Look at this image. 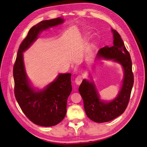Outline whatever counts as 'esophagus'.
Instances as JSON below:
<instances>
[{"label": "esophagus", "instance_id": "1", "mask_svg": "<svg viewBox=\"0 0 147 147\" xmlns=\"http://www.w3.org/2000/svg\"><path fill=\"white\" fill-rule=\"evenodd\" d=\"M82 80H83V77L82 76V75H78V76H77L76 77V78H75V83H76L77 84L80 85V84L82 82Z\"/></svg>", "mask_w": 147, "mask_h": 147}]
</instances>
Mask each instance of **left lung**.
<instances>
[{"mask_svg": "<svg viewBox=\"0 0 147 147\" xmlns=\"http://www.w3.org/2000/svg\"><path fill=\"white\" fill-rule=\"evenodd\" d=\"M113 45L100 48L97 57L113 59L121 64L124 69V78L121 91L116 99L110 102H103L99 99L94 84L84 79L78 91L82 97L84 108L87 117L96 123L111 121L125 111L130 99L134 84V75L132 70V61L129 53L117 30L112 29Z\"/></svg>", "mask_w": 147, "mask_h": 147, "instance_id": "obj_1", "label": "left lung"}]
</instances>
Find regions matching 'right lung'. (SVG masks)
I'll return each instance as SVG.
<instances>
[{
  "label": "right lung",
  "mask_w": 147,
  "mask_h": 147,
  "mask_svg": "<svg viewBox=\"0 0 147 147\" xmlns=\"http://www.w3.org/2000/svg\"><path fill=\"white\" fill-rule=\"evenodd\" d=\"M63 22V19L57 18L42 21L33 26L21 43L13 66L14 92L18 103L30 121L42 126H55L64 118L67 100L72 90L71 74H59L44 90L35 91L26 76L23 53L37 39L41 31Z\"/></svg>",
  "instance_id": "obj_1"
}]
</instances>
